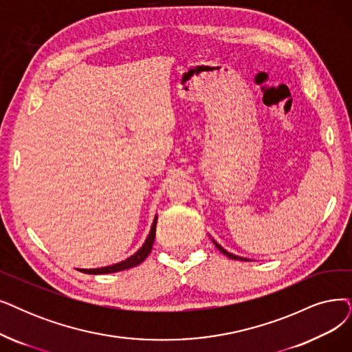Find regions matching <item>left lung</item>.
<instances>
[{
    "label": "left lung",
    "mask_w": 352,
    "mask_h": 352,
    "mask_svg": "<svg viewBox=\"0 0 352 352\" xmlns=\"http://www.w3.org/2000/svg\"><path fill=\"white\" fill-rule=\"evenodd\" d=\"M210 240H212V243L215 244V247L222 252V254L223 256H227L228 258H232V260H240V261H251L250 258H245V257H240V256H235V254H232V252H230V251H227V250H225L222 245H219L215 240H214V238H210Z\"/></svg>",
    "instance_id": "8db88e82"
}]
</instances>
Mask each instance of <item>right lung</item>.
<instances>
[{
  "mask_svg": "<svg viewBox=\"0 0 352 352\" xmlns=\"http://www.w3.org/2000/svg\"><path fill=\"white\" fill-rule=\"evenodd\" d=\"M156 225H157V215L154 217V219H153L151 228H150V232L146 238V241L143 243L142 247H140L134 252L133 256L127 257L120 263H116V264L105 265V267H98V269H76V270H79L82 273H87V274H109V273H117V272L127 270V269H131V267L138 265L140 263H143L151 252V248H153V244H154V238H156Z\"/></svg>",
  "mask_w": 352,
  "mask_h": 352,
  "instance_id": "right-lung-1",
  "label": "right lung"
}]
</instances>
